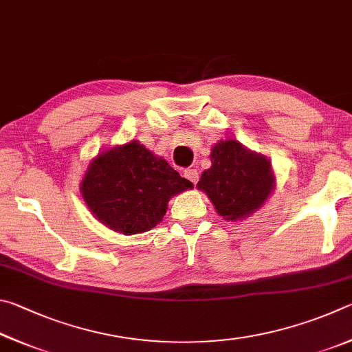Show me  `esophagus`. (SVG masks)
<instances>
[{"label":"esophagus","mask_w":352,"mask_h":352,"mask_svg":"<svg viewBox=\"0 0 352 352\" xmlns=\"http://www.w3.org/2000/svg\"><path fill=\"white\" fill-rule=\"evenodd\" d=\"M184 176H186V179H188L192 184H196L199 181V173H198V170H195V168H188V170L184 171Z\"/></svg>","instance_id":"obj_1"}]
</instances>
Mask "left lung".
<instances>
[{"label":"left lung","mask_w":352,"mask_h":352,"mask_svg":"<svg viewBox=\"0 0 352 352\" xmlns=\"http://www.w3.org/2000/svg\"><path fill=\"white\" fill-rule=\"evenodd\" d=\"M210 160L212 166L202 173L196 187L224 219L249 218L272 193L275 176L269 159L238 140H219L212 148Z\"/></svg>","instance_id":"obj_1"}]
</instances>
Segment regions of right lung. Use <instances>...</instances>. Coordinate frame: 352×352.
<instances>
[{"label":"right lung","instance_id":"right-lung-1","mask_svg":"<svg viewBox=\"0 0 352 352\" xmlns=\"http://www.w3.org/2000/svg\"><path fill=\"white\" fill-rule=\"evenodd\" d=\"M188 188H193L192 182L138 140L98 153L80 184L92 214L123 235L156 227L170 198Z\"/></svg>","mask_w":352,"mask_h":352}]
</instances>
